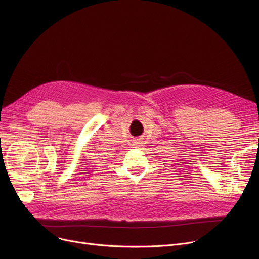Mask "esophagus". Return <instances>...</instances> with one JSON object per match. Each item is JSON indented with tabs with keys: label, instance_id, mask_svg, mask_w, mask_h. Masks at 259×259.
I'll return each instance as SVG.
<instances>
[{
	"label": "esophagus",
	"instance_id": "34e87169",
	"mask_svg": "<svg viewBox=\"0 0 259 259\" xmlns=\"http://www.w3.org/2000/svg\"><path fill=\"white\" fill-rule=\"evenodd\" d=\"M135 143H137V144H140V143H139V141H137V142H135Z\"/></svg>",
	"mask_w": 259,
	"mask_h": 259
}]
</instances>
